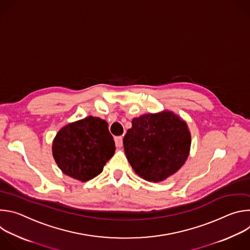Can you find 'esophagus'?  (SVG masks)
<instances>
[{
	"label": "esophagus",
	"mask_w": 250,
	"mask_h": 250,
	"mask_svg": "<svg viewBox=\"0 0 250 250\" xmlns=\"http://www.w3.org/2000/svg\"><path fill=\"white\" fill-rule=\"evenodd\" d=\"M115 142H116V146L117 147H122L123 146V136H116L115 137Z\"/></svg>",
	"instance_id": "esophagus-1"
}]
</instances>
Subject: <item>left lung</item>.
<instances>
[{"label": "left lung", "mask_w": 250, "mask_h": 250, "mask_svg": "<svg viewBox=\"0 0 250 250\" xmlns=\"http://www.w3.org/2000/svg\"><path fill=\"white\" fill-rule=\"evenodd\" d=\"M124 137L126 158L134 172L149 182H162L186 162L191 148L187 123L164 110L134 118Z\"/></svg>", "instance_id": "obj_1"}]
</instances>
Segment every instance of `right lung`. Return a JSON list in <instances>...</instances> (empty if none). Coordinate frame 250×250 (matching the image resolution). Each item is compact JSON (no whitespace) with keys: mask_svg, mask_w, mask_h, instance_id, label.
Segmentation results:
<instances>
[{"mask_svg":"<svg viewBox=\"0 0 250 250\" xmlns=\"http://www.w3.org/2000/svg\"><path fill=\"white\" fill-rule=\"evenodd\" d=\"M108 125L104 120L89 116L60 128L52 142V155L59 169L81 182L102 173L116 150Z\"/></svg>","mask_w":250,"mask_h":250,"instance_id":"1","label":"right lung"}]
</instances>
